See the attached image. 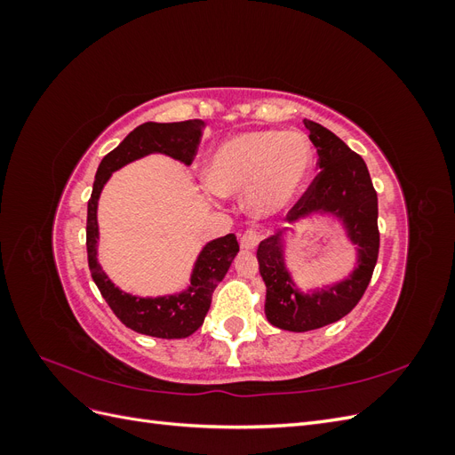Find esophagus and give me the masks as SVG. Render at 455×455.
Here are the masks:
<instances>
[{"instance_id":"esophagus-1","label":"esophagus","mask_w":455,"mask_h":455,"mask_svg":"<svg viewBox=\"0 0 455 455\" xmlns=\"http://www.w3.org/2000/svg\"><path fill=\"white\" fill-rule=\"evenodd\" d=\"M259 239H261L259 231L251 228V229H246L243 235H241V246H243V249H254V246L259 243Z\"/></svg>"}]
</instances>
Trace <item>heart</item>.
<instances>
[{
  "label": "heart",
  "mask_w": 455,
  "mask_h": 455,
  "mask_svg": "<svg viewBox=\"0 0 455 455\" xmlns=\"http://www.w3.org/2000/svg\"><path fill=\"white\" fill-rule=\"evenodd\" d=\"M311 171L313 148L306 134L251 131L216 148L206 167V184L224 197L246 194L251 212L266 218L306 188Z\"/></svg>",
  "instance_id": "b5f03b06"
}]
</instances>
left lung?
Here are the masks:
<instances>
[{
  "mask_svg": "<svg viewBox=\"0 0 455 455\" xmlns=\"http://www.w3.org/2000/svg\"><path fill=\"white\" fill-rule=\"evenodd\" d=\"M304 123L319 154L316 164L321 171L286 212V220L294 222L316 209L336 211L346 220L353 243L361 246V264L346 283L321 294L301 296L284 269L279 235L261 241L258 264L267 288L266 316L273 326L291 332H307L332 324L353 311L366 292L379 254L378 194L364 159L319 123L309 119Z\"/></svg>",
  "mask_w": 455,
  "mask_h": 455,
  "instance_id": "1",
  "label": "left lung"
}]
</instances>
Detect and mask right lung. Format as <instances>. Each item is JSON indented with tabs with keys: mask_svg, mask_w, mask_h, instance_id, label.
Instances as JSON below:
<instances>
[{
	"mask_svg": "<svg viewBox=\"0 0 455 455\" xmlns=\"http://www.w3.org/2000/svg\"><path fill=\"white\" fill-rule=\"evenodd\" d=\"M206 123L203 119H188L178 123H144L136 127L125 140L102 159L94 176L92 194L87 204V258L92 281L99 286L102 298L112 307L117 319L127 328L154 338L178 339L188 338L203 324L204 315L209 313L212 292L216 284L226 277L233 258L239 252L237 237L229 233L209 243L203 249L189 291L171 298H134L121 292L119 288L106 277L96 261V241H99V224H96V204L100 191L108 182L109 174L121 169L134 159L148 154H167L180 159L186 164L196 159L203 139Z\"/></svg>",
	"mask_w": 455,
	"mask_h": 455,
	"instance_id": "obj_1",
	"label": "right lung"
}]
</instances>
